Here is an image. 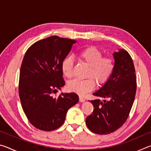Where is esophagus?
<instances>
[{"instance_id": "34e87169", "label": "esophagus", "mask_w": 151, "mask_h": 151, "mask_svg": "<svg viewBox=\"0 0 151 151\" xmlns=\"http://www.w3.org/2000/svg\"><path fill=\"white\" fill-rule=\"evenodd\" d=\"M79 101H80L81 103H84V102L85 101V99H84L83 97L80 96V97H79Z\"/></svg>"}]
</instances>
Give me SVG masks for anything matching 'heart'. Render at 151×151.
I'll return each instance as SVG.
<instances>
[{
  "label": "heart",
  "instance_id": "1",
  "mask_svg": "<svg viewBox=\"0 0 151 151\" xmlns=\"http://www.w3.org/2000/svg\"><path fill=\"white\" fill-rule=\"evenodd\" d=\"M80 57L91 66L88 76L93 77L98 83H103L109 78L114 68V60L110 57H103V53L96 48L90 47L81 51ZM74 60L72 57L64 58L61 68L64 75L67 78L73 76ZM95 83L92 78L85 80H75L70 81L68 84V89L71 92L83 95L89 91L93 90Z\"/></svg>",
  "mask_w": 151,
  "mask_h": 151
}]
</instances>
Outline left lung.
<instances>
[{
  "instance_id": "obj_1",
  "label": "left lung",
  "mask_w": 151,
  "mask_h": 151,
  "mask_svg": "<svg viewBox=\"0 0 151 151\" xmlns=\"http://www.w3.org/2000/svg\"><path fill=\"white\" fill-rule=\"evenodd\" d=\"M113 70L109 78L94 96L109 101H90L94 111L86 117V124L90 131L99 134H107L116 131L129 116L137 90L136 74L133 62L127 50L114 52Z\"/></svg>"
}]
</instances>
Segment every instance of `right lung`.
<instances>
[{"instance_id":"obj_1","label":"right lung","mask_w":151,"mask_h":151,"mask_svg":"<svg viewBox=\"0 0 151 151\" xmlns=\"http://www.w3.org/2000/svg\"><path fill=\"white\" fill-rule=\"evenodd\" d=\"M76 42L52 36L30 46L22 60L19 87L20 102L30 123L42 131L59 128L68 110L78 102L75 93L52 95L65 85L61 64Z\"/></svg>"}]
</instances>
